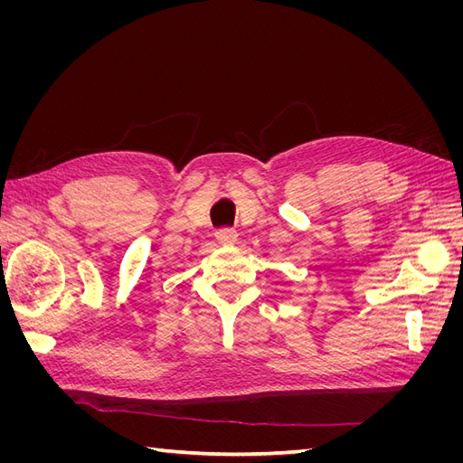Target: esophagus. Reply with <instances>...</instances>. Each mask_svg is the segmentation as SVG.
I'll use <instances>...</instances> for the list:
<instances>
[{
	"label": "esophagus",
	"mask_w": 463,
	"mask_h": 463,
	"mask_svg": "<svg viewBox=\"0 0 463 463\" xmlns=\"http://www.w3.org/2000/svg\"><path fill=\"white\" fill-rule=\"evenodd\" d=\"M216 240L220 245H233L237 241V232L232 228H222L216 232Z\"/></svg>",
	"instance_id": "obj_1"
}]
</instances>
